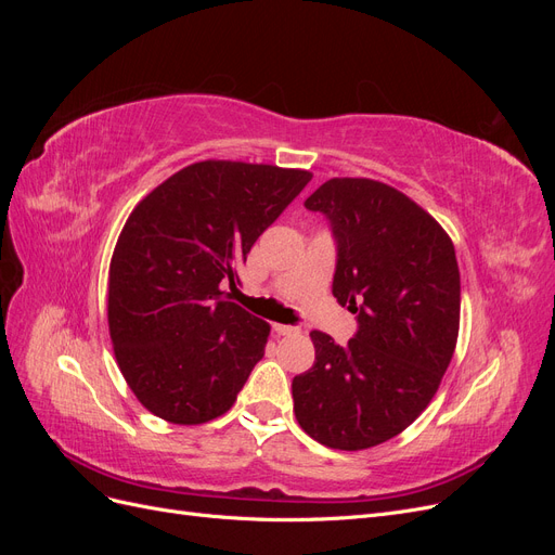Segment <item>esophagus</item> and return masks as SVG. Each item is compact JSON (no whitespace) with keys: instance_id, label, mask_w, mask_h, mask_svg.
<instances>
[{"instance_id":"34e87169","label":"esophagus","mask_w":555,"mask_h":555,"mask_svg":"<svg viewBox=\"0 0 555 555\" xmlns=\"http://www.w3.org/2000/svg\"><path fill=\"white\" fill-rule=\"evenodd\" d=\"M273 331H275L278 335H298V333H300V328L287 326V324H273Z\"/></svg>"}]
</instances>
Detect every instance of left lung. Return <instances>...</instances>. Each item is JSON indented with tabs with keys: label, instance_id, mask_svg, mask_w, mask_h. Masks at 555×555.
<instances>
[{
	"label": "left lung",
	"instance_id": "8db88e82",
	"mask_svg": "<svg viewBox=\"0 0 555 555\" xmlns=\"http://www.w3.org/2000/svg\"><path fill=\"white\" fill-rule=\"evenodd\" d=\"M338 243L333 296L359 319L345 347L312 331L314 365L292 382L300 428L359 451L422 414L459 340L461 273L453 243L410 196L371 178H331L306 198Z\"/></svg>",
	"mask_w": 555,
	"mask_h": 555
}]
</instances>
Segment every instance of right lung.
<instances>
[{"label": "right lung", "instance_id": "obj_1", "mask_svg": "<svg viewBox=\"0 0 555 555\" xmlns=\"http://www.w3.org/2000/svg\"><path fill=\"white\" fill-rule=\"evenodd\" d=\"M312 180L271 164L184 166L131 210L108 271V331L141 405L178 426L236 402L268 340L263 319L231 300L261 233Z\"/></svg>", "mask_w": 555, "mask_h": 555}]
</instances>
